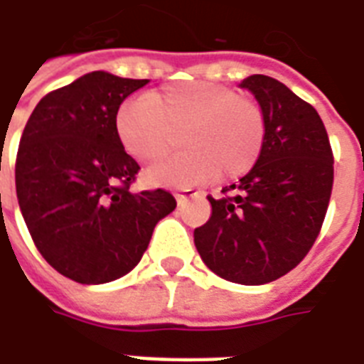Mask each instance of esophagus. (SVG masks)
<instances>
[{
  "instance_id": "1",
  "label": "esophagus",
  "mask_w": 364,
  "mask_h": 364,
  "mask_svg": "<svg viewBox=\"0 0 364 364\" xmlns=\"http://www.w3.org/2000/svg\"><path fill=\"white\" fill-rule=\"evenodd\" d=\"M196 195H198V193H195L193 189H183V191H177V193H175V198H177V203L181 204V203H185L187 198H191V196H196Z\"/></svg>"
}]
</instances>
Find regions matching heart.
Returning <instances> with one entry per match:
<instances>
[{"label": "heart", "instance_id": "1", "mask_svg": "<svg viewBox=\"0 0 364 364\" xmlns=\"http://www.w3.org/2000/svg\"><path fill=\"white\" fill-rule=\"evenodd\" d=\"M179 129L183 150L146 171V181L187 189L235 179L257 164L266 141V117L252 98L208 80H175L125 102L115 115V136L133 160L152 164L169 150Z\"/></svg>", "mask_w": 364, "mask_h": 364}]
</instances>
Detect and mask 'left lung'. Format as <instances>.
<instances>
[{"label":"left lung","mask_w":364,"mask_h":364,"mask_svg":"<svg viewBox=\"0 0 364 364\" xmlns=\"http://www.w3.org/2000/svg\"><path fill=\"white\" fill-rule=\"evenodd\" d=\"M266 117L257 164L195 230L203 262L220 278L262 285L282 278L306 257L330 203L333 158L316 109L284 82L250 75L241 80Z\"/></svg>","instance_id":"obj_1"}]
</instances>
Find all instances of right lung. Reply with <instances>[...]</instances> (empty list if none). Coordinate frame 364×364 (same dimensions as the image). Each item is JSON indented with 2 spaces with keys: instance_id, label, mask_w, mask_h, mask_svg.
I'll return each instance as SVG.
<instances>
[{
  "instance_id": "right-lung-1",
  "label": "right lung",
  "mask_w": 364,
  "mask_h": 364,
  "mask_svg": "<svg viewBox=\"0 0 364 364\" xmlns=\"http://www.w3.org/2000/svg\"><path fill=\"white\" fill-rule=\"evenodd\" d=\"M148 79L92 71L40 100L21 136L15 185L24 223L59 274L98 285L141 262L168 191L131 193L139 164L115 136V115Z\"/></svg>"
}]
</instances>
